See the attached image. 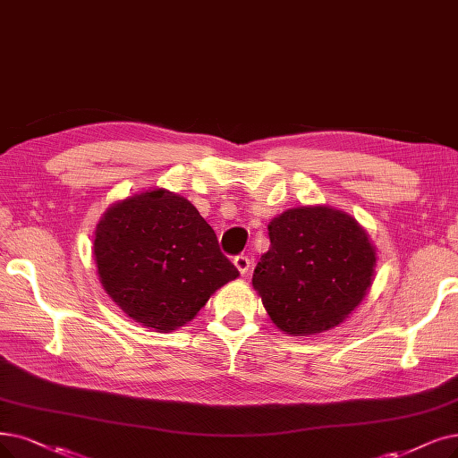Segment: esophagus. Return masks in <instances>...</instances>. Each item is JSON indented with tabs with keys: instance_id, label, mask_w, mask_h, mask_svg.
Instances as JSON below:
<instances>
[{
	"instance_id": "34e87169",
	"label": "esophagus",
	"mask_w": 458,
	"mask_h": 458,
	"mask_svg": "<svg viewBox=\"0 0 458 458\" xmlns=\"http://www.w3.org/2000/svg\"><path fill=\"white\" fill-rule=\"evenodd\" d=\"M233 263H234V267H236V268H239V272H241V274H248V272H250L251 261H250L248 255H236Z\"/></svg>"
}]
</instances>
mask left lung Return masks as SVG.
Returning <instances> with one entry per match:
<instances>
[{"label":"left lung","instance_id":"left-lung-1","mask_svg":"<svg viewBox=\"0 0 458 458\" xmlns=\"http://www.w3.org/2000/svg\"><path fill=\"white\" fill-rule=\"evenodd\" d=\"M268 239L251 284L272 323L291 336L340 325L372 285L376 250L350 214L291 208L268 224Z\"/></svg>","mask_w":458,"mask_h":458}]
</instances>
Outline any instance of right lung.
Listing matches in <instances>:
<instances>
[{
    "instance_id": "obj_1",
    "label": "right lung",
    "mask_w": 458,
    "mask_h": 458,
    "mask_svg": "<svg viewBox=\"0 0 458 458\" xmlns=\"http://www.w3.org/2000/svg\"><path fill=\"white\" fill-rule=\"evenodd\" d=\"M94 258L106 295L157 333L191 321L216 289L239 276L203 216L167 190L108 208L96 227Z\"/></svg>"
}]
</instances>
